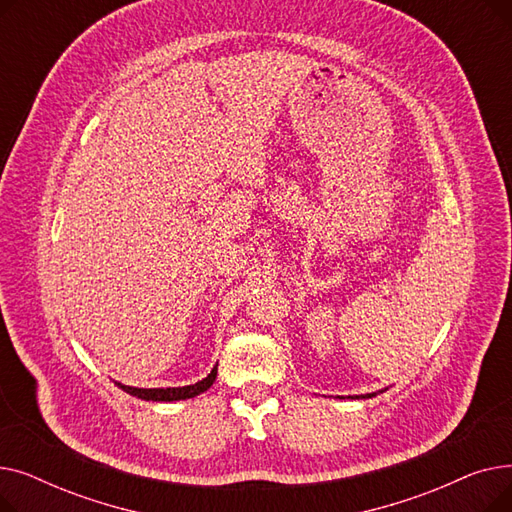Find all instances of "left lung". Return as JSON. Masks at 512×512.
<instances>
[{
  "instance_id": "left-lung-1",
  "label": "left lung",
  "mask_w": 512,
  "mask_h": 512,
  "mask_svg": "<svg viewBox=\"0 0 512 512\" xmlns=\"http://www.w3.org/2000/svg\"><path fill=\"white\" fill-rule=\"evenodd\" d=\"M371 396H375V394H367V396H365V398H371Z\"/></svg>"
}]
</instances>
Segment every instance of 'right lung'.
I'll use <instances>...</instances> for the list:
<instances>
[{
    "mask_svg": "<svg viewBox=\"0 0 512 512\" xmlns=\"http://www.w3.org/2000/svg\"><path fill=\"white\" fill-rule=\"evenodd\" d=\"M215 375H218V365L211 369V373L207 375L205 380L193 384V386H182V388H132V386H124L118 384V388H122L124 392L137 396L141 400H155V402H172V400H186V398H193L201 392H205L213 382H215Z\"/></svg>",
    "mask_w": 512,
    "mask_h": 512,
    "instance_id": "right-lung-1",
    "label": "right lung"
}]
</instances>
